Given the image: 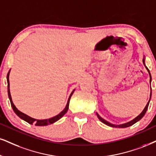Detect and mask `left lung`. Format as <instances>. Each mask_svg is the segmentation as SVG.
I'll list each match as a JSON object with an SVG mask.
<instances>
[{"instance_id": "1", "label": "left lung", "mask_w": 156, "mask_h": 156, "mask_svg": "<svg viewBox=\"0 0 156 156\" xmlns=\"http://www.w3.org/2000/svg\"><path fill=\"white\" fill-rule=\"evenodd\" d=\"M143 63H144V65H145V60H144V59H143ZM145 67H146V66H145ZM146 69H147V70L148 71V72H149V74H150V77H151V80H150V82H151V73H150L149 70H148V69H147V67H146ZM150 101H151V98H150L149 101H148V103H147V105H146V106H145V108H144V110L143 111V112H142L141 113H140V114L139 115V116L136 117L135 119H133V120L131 121V122H128V123H126V124H121V125H113V124H110V123H109V122H106V121L104 120V119H102L101 117L98 114V113H97V116H98V119H100V120H101V122L103 123V124H106V125H108V126H112V127H119V128H126V127H129V126H132V125H133L134 124H135V123H136V122H137L138 121H140V119H141L143 118V117L144 116V115L145 114L146 111H147V108H148V105H149Z\"/></svg>"}]
</instances>
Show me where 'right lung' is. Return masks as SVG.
Here are the masks:
<instances>
[{
	"instance_id": "1",
	"label": "right lung",
	"mask_w": 156,
	"mask_h": 156,
	"mask_svg": "<svg viewBox=\"0 0 156 156\" xmlns=\"http://www.w3.org/2000/svg\"><path fill=\"white\" fill-rule=\"evenodd\" d=\"M9 72H10V71H9V73H8L7 74V82H8V94H9V100H10V102H11V107H12L13 111H14L15 113L19 117H20L21 119H23V120H24L25 122H28L29 124H34L36 125V126H46V125H48V124H53V123H54L55 122H57L58 120H59L61 117H62L63 115L65 114L67 112V111H68L69 109V101H70V98L71 97H72L73 93H74V90H73L72 93H71L70 96H69V100H68V102H67V105L66 108H65L64 109H63V111H61V112L59 113L58 115H57V116H55L54 117H53V118L51 119H44V120H37V119H32L31 117H30L27 115L24 114V113H23L22 112H21L20 111H19L18 109L16 108V106H15L14 104L13 103V101H12V99H11V93H10V89H9Z\"/></svg>"
}]
</instances>
